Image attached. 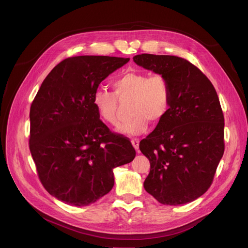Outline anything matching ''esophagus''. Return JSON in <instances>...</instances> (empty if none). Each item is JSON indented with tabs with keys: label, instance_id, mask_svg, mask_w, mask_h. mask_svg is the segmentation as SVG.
I'll return each instance as SVG.
<instances>
[{
	"label": "esophagus",
	"instance_id": "1",
	"mask_svg": "<svg viewBox=\"0 0 248 248\" xmlns=\"http://www.w3.org/2000/svg\"><path fill=\"white\" fill-rule=\"evenodd\" d=\"M132 145L133 147L138 151L139 150V146H140V140L139 139H132Z\"/></svg>",
	"mask_w": 248,
	"mask_h": 248
}]
</instances>
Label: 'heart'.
<instances>
[{"label": "heart", "instance_id": "1", "mask_svg": "<svg viewBox=\"0 0 248 248\" xmlns=\"http://www.w3.org/2000/svg\"><path fill=\"white\" fill-rule=\"evenodd\" d=\"M111 86L113 93L97 88L93 96V103L103 122L114 124L119 111V99H132L129 111L133 114L116 127V131L123 135L139 136L145 133L150 122L159 124L170 110L171 87L163 74L126 71L116 77Z\"/></svg>", "mask_w": 248, "mask_h": 248}]
</instances>
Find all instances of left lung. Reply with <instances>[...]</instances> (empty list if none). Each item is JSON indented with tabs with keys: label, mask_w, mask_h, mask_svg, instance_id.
<instances>
[{
	"label": "left lung",
	"mask_w": 248,
	"mask_h": 248,
	"mask_svg": "<svg viewBox=\"0 0 248 248\" xmlns=\"http://www.w3.org/2000/svg\"><path fill=\"white\" fill-rule=\"evenodd\" d=\"M134 61L166 76L171 107L140 142L151 170L146 191L164 205L196 200L209 189L224 153V116L216 90L188 60L172 55H136Z\"/></svg>",
	"instance_id": "obj_1"
}]
</instances>
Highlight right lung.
<instances>
[{"label": "right lung", "instance_id": "add662e5", "mask_svg": "<svg viewBox=\"0 0 248 248\" xmlns=\"http://www.w3.org/2000/svg\"><path fill=\"white\" fill-rule=\"evenodd\" d=\"M129 58L75 56L61 61L41 84L30 108L29 148L46 191L87 206L113 187L112 170L132 162L131 141L99 120L93 96Z\"/></svg>", "mask_w": 248, "mask_h": 248}]
</instances>
